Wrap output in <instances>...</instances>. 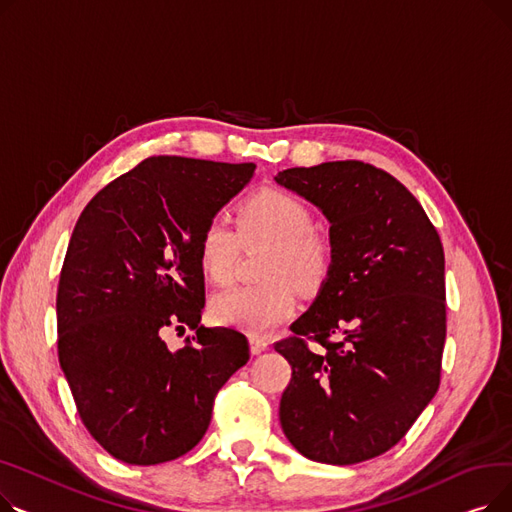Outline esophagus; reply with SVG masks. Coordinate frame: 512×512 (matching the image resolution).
<instances>
[{"mask_svg": "<svg viewBox=\"0 0 512 512\" xmlns=\"http://www.w3.org/2000/svg\"><path fill=\"white\" fill-rule=\"evenodd\" d=\"M267 346H270V342H267L265 338H259V336L251 338V353L253 355H261L263 351H267Z\"/></svg>", "mask_w": 512, "mask_h": 512, "instance_id": "obj_1", "label": "esophagus"}]
</instances>
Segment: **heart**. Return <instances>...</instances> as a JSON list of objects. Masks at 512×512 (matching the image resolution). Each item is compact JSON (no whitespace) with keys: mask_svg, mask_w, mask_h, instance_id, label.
<instances>
[{"mask_svg":"<svg viewBox=\"0 0 512 512\" xmlns=\"http://www.w3.org/2000/svg\"><path fill=\"white\" fill-rule=\"evenodd\" d=\"M238 240L245 247H270L261 263L257 286H236L215 294L211 317L220 326L259 336L272 332L297 311V292L324 286L334 267V247L315 230L309 205L280 188H263L236 209V232L222 220H211L197 238L201 274L215 286L232 280Z\"/></svg>","mask_w":512,"mask_h":512,"instance_id":"obj_1","label":"heart"}]
</instances>
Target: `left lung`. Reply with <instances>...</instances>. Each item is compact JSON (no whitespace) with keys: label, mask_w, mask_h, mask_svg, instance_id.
Here are the masks:
<instances>
[{"label":"left lung","mask_w":512,"mask_h":512,"mask_svg":"<svg viewBox=\"0 0 512 512\" xmlns=\"http://www.w3.org/2000/svg\"><path fill=\"white\" fill-rule=\"evenodd\" d=\"M274 180L321 209L334 247L328 282L274 344L292 367L280 423L311 461L363 463L405 438L438 392L442 242L407 188L363 161L288 168Z\"/></svg>","instance_id":"obj_1"}]
</instances>
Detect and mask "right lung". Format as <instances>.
I'll return each instance as SVG.
<instances>
[{
    "label": "right lung",
    "instance_id": "right-lung-1",
    "mask_svg": "<svg viewBox=\"0 0 512 512\" xmlns=\"http://www.w3.org/2000/svg\"><path fill=\"white\" fill-rule=\"evenodd\" d=\"M255 164L147 157L89 201L58 284V357L89 434L128 465H159L205 436L249 340L205 328L197 238ZM168 327L196 330L170 352Z\"/></svg>",
    "mask_w": 512,
    "mask_h": 512
}]
</instances>
